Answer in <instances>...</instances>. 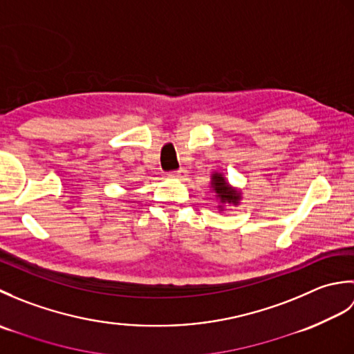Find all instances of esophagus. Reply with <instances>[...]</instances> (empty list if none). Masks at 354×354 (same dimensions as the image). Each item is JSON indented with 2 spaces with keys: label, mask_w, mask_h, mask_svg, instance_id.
<instances>
[{
  "label": "esophagus",
  "mask_w": 354,
  "mask_h": 354,
  "mask_svg": "<svg viewBox=\"0 0 354 354\" xmlns=\"http://www.w3.org/2000/svg\"><path fill=\"white\" fill-rule=\"evenodd\" d=\"M170 176L171 178H178V179H184L187 176V170L185 169H179L176 171H171Z\"/></svg>",
  "instance_id": "1"
}]
</instances>
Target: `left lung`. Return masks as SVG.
I'll list each match as a JSON object with an SVG mask.
<instances>
[{"mask_svg": "<svg viewBox=\"0 0 354 354\" xmlns=\"http://www.w3.org/2000/svg\"><path fill=\"white\" fill-rule=\"evenodd\" d=\"M212 189H213V192H216V198H219L222 204L239 205L240 192L232 189L222 173H214V175L212 176ZM219 208L222 209L223 207L219 205Z\"/></svg>", "mask_w": 354, "mask_h": 354, "instance_id": "8db88e82", "label": "left lung"}]
</instances>
